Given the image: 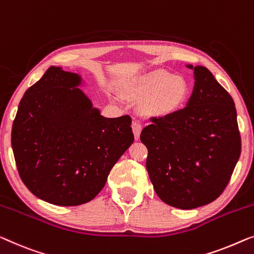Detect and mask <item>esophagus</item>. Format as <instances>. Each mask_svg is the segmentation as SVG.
<instances>
[{
    "mask_svg": "<svg viewBox=\"0 0 254 254\" xmlns=\"http://www.w3.org/2000/svg\"><path fill=\"white\" fill-rule=\"evenodd\" d=\"M131 128H133V133H134V136H135V139H138L139 134H141V130H142L141 124H139L138 121H133V124H131Z\"/></svg>",
    "mask_w": 254,
    "mask_h": 254,
    "instance_id": "1",
    "label": "esophagus"
}]
</instances>
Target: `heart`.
I'll return each instance as SVG.
<instances>
[{
  "label": "heart",
  "mask_w": 254,
  "mask_h": 254,
  "mask_svg": "<svg viewBox=\"0 0 254 254\" xmlns=\"http://www.w3.org/2000/svg\"><path fill=\"white\" fill-rule=\"evenodd\" d=\"M136 100L144 98L143 111L151 116H165L179 110L189 96V84L185 78L158 69L141 76L129 86Z\"/></svg>",
  "instance_id": "1"
}]
</instances>
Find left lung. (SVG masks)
<instances>
[{
  "label": "left lung",
  "instance_id": "left-lung-1",
  "mask_svg": "<svg viewBox=\"0 0 254 254\" xmlns=\"http://www.w3.org/2000/svg\"><path fill=\"white\" fill-rule=\"evenodd\" d=\"M192 69L194 87L186 108L153 117L139 136L154 191L182 209L204 206L223 192L242 149L233 98L206 67Z\"/></svg>",
  "mask_w": 254,
  "mask_h": 254
}]
</instances>
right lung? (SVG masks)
<instances>
[{
	"label": "right lung",
	"mask_w": 254,
	"mask_h": 254,
	"mask_svg": "<svg viewBox=\"0 0 254 254\" xmlns=\"http://www.w3.org/2000/svg\"><path fill=\"white\" fill-rule=\"evenodd\" d=\"M81 78L51 66L24 94L11 130L17 170L40 199L88 203L134 141L131 118H105L79 89Z\"/></svg>",
	"instance_id": "1"
}]
</instances>
